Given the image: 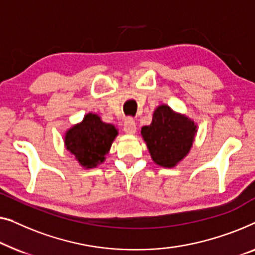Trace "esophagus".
<instances>
[{
  "mask_svg": "<svg viewBox=\"0 0 255 255\" xmlns=\"http://www.w3.org/2000/svg\"><path fill=\"white\" fill-rule=\"evenodd\" d=\"M124 130L127 132V134H134L136 131V124L134 120L127 119L124 124Z\"/></svg>",
  "mask_w": 255,
  "mask_h": 255,
  "instance_id": "obj_1",
  "label": "esophagus"
}]
</instances>
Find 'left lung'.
<instances>
[{
	"label": "left lung",
	"mask_w": 255,
	"mask_h": 255,
	"mask_svg": "<svg viewBox=\"0 0 255 255\" xmlns=\"http://www.w3.org/2000/svg\"><path fill=\"white\" fill-rule=\"evenodd\" d=\"M196 132L198 125L194 120L162 104L153 111L151 124L142 127L141 136L153 163L171 168L191 151Z\"/></svg>",
	"instance_id": "left-lung-1"
}]
</instances>
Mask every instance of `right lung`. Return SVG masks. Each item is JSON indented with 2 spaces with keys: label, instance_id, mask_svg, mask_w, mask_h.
I'll use <instances>...</instances> for the list:
<instances>
[{
  "label": "right lung",
  "instance_id": "add662e5",
  "mask_svg": "<svg viewBox=\"0 0 255 255\" xmlns=\"http://www.w3.org/2000/svg\"><path fill=\"white\" fill-rule=\"evenodd\" d=\"M118 128L104 123L98 114H85L83 120L64 132V146L84 168L105 162L106 155L118 136Z\"/></svg>",
  "mask_w": 255,
  "mask_h": 255
}]
</instances>
